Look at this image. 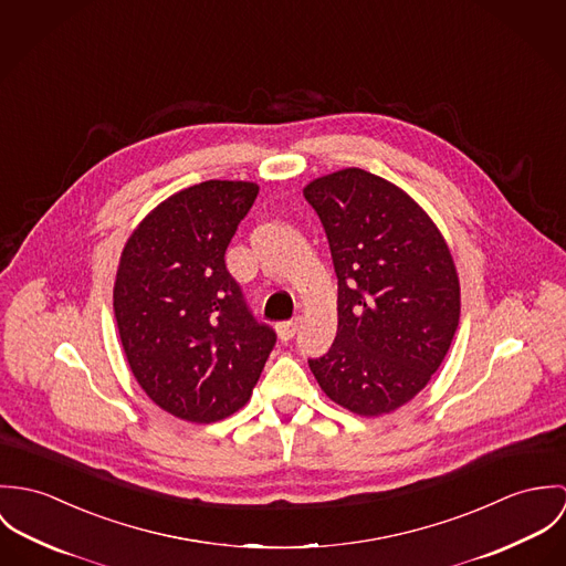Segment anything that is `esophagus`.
<instances>
[{"label": "esophagus", "instance_id": "1", "mask_svg": "<svg viewBox=\"0 0 566 566\" xmlns=\"http://www.w3.org/2000/svg\"><path fill=\"white\" fill-rule=\"evenodd\" d=\"M300 323H302V318H293V321H284V323H277L275 325V329H277V336H280V340H291L295 334H297V329H300Z\"/></svg>", "mask_w": 566, "mask_h": 566}]
</instances>
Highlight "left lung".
Returning a JSON list of instances; mask_svg holds the SVG:
<instances>
[{"mask_svg":"<svg viewBox=\"0 0 566 566\" xmlns=\"http://www.w3.org/2000/svg\"><path fill=\"white\" fill-rule=\"evenodd\" d=\"M338 277V327L308 360L321 390L360 417L419 395L460 323V280L430 214L397 185L349 167L306 185Z\"/></svg>","mask_w":566,"mask_h":566,"instance_id":"8db88e82","label":"left lung"}]
</instances>
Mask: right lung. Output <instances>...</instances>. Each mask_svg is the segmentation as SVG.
Returning <instances> with one entry per match:
<instances>
[{
  "mask_svg": "<svg viewBox=\"0 0 566 566\" xmlns=\"http://www.w3.org/2000/svg\"><path fill=\"white\" fill-rule=\"evenodd\" d=\"M255 182L208 180L160 201L119 258L113 306L127 365L165 412L214 423L252 397L275 345L226 269Z\"/></svg>",
  "mask_w": 566,
  "mask_h": 566,
  "instance_id": "add662e5",
  "label": "right lung"
}]
</instances>
